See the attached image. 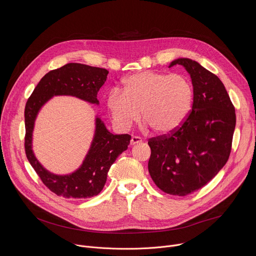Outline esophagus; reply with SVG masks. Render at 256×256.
<instances>
[{
    "label": "esophagus",
    "instance_id": "34e87169",
    "mask_svg": "<svg viewBox=\"0 0 256 256\" xmlns=\"http://www.w3.org/2000/svg\"><path fill=\"white\" fill-rule=\"evenodd\" d=\"M142 142V140L138 136H132L130 138V144H138Z\"/></svg>",
    "mask_w": 256,
    "mask_h": 256
}]
</instances>
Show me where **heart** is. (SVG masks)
Instances as JSON below:
<instances>
[{
  "label": "heart",
  "mask_w": 256,
  "mask_h": 256,
  "mask_svg": "<svg viewBox=\"0 0 256 256\" xmlns=\"http://www.w3.org/2000/svg\"><path fill=\"white\" fill-rule=\"evenodd\" d=\"M194 102V87L182 74L146 70L122 81V92L108 94L107 106L116 126L128 130L142 120L153 132L169 134L184 122Z\"/></svg>",
  "instance_id": "b5f03b06"
}]
</instances>
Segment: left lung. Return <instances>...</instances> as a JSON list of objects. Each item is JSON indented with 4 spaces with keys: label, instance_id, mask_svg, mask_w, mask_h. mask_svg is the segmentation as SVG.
I'll list each match as a JSON object with an SVG mask.
<instances>
[{
    "label": "left lung",
    "instance_id": "left-lung-1",
    "mask_svg": "<svg viewBox=\"0 0 256 256\" xmlns=\"http://www.w3.org/2000/svg\"><path fill=\"white\" fill-rule=\"evenodd\" d=\"M194 86L192 108L172 132L151 138L149 173L164 192L184 196L204 188L227 163L236 124L235 107L212 72L190 58H178Z\"/></svg>",
    "mask_w": 256,
    "mask_h": 256
}]
</instances>
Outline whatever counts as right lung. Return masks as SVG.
Masks as SVG:
<instances>
[{
	"instance_id": "1",
	"label": "right lung",
	"mask_w": 256,
	"mask_h": 256,
	"mask_svg": "<svg viewBox=\"0 0 256 256\" xmlns=\"http://www.w3.org/2000/svg\"><path fill=\"white\" fill-rule=\"evenodd\" d=\"M108 70L102 68L70 62L46 74L33 90L25 105V153L26 157L54 194L66 198H86L97 196L106 182L107 172L116 158L128 149L130 134H112L100 118H96V130L91 148L81 167L68 175H56L46 170L36 160L31 146L34 122L42 106L54 95H72L98 104L97 93L105 83Z\"/></svg>"
}]
</instances>
